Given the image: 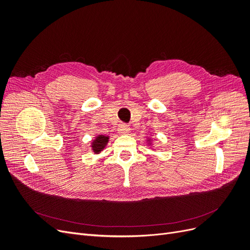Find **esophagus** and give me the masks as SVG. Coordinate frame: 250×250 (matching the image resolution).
Wrapping results in <instances>:
<instances>
[{
  "label": "esophagus",
  "mask_w": 250,
  "mask_h": 250,
  "mask_svg": "<svg viewBox=\"0 0 250 250\" xmlns=\"http://www.w3.org/2000/svg\"><path fill=\"white\" fill-rule=\"evenodd\" d=\"M129 130H130V128H129V126H128L127 124L122 123V124L119 125V132H120L121 134L128 133V132H129Z\"/></svg>",
  "instance_id": "34e87169"
}]
</instances>
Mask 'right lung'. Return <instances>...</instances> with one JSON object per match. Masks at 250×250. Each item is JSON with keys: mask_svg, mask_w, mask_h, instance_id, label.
I'll use <instances>...</instances> for the list:
<instances>
[{"mask_svg": "<svg viewBox=\"0 0 250 250\" xmlns=\"http://www.w3.org/2000/svg\"><path fill=\"white\" fill-rule=\"evenodd\" d=\"M108 137L106 135H98V137L92 142V149L95 153H100L108 143Z\"/></svg>", "mask_w": 250, "mask_h": 250, "instance_id": "right-lung-1", "label": "right lung"}]
</instances>
